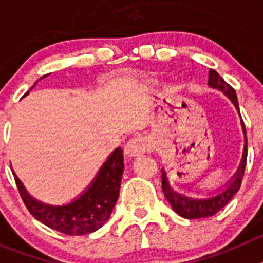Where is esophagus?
I'll return each mask as SVG.
<instances>
[{
  "mask_svg": "<svg viewBox=\"0 0 263 263\" xmlns=\"http://www.w3.org/2000/svg\"><path fill=\"white\" fill-rule=\"evenodd\" d=\"M148 148V142L147 139H145L143 137L138 136V137H134L126 143L125 146V154L127 157L133 158V157H139L141 154L147 152Z\"/></svg>",
  "mask_w": 263,
  "mask_h": 263,
  "instance_id": "1",
  "label": "esophagus"
}]
</instances>
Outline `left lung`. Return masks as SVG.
I'll list each match as a JSON object with an SVG mask.
<instances>
[{"instance_id": "1", "label": "left lung", "mask_w": 263, "mask_h": 263, "mask_svg": "<svg viewBox=\"0 0 263 263\" xmlns=\"http://www.w3.org/2000/svg\"><path fill=\"white\" fill-rule=\"evenodd\" d=\"M208 85L224 92L233 101L236 108L238 109L236 90L228 84V83H225L224 79L218 75L215 69H210V72H208ZM243 130H245V125H243ZM245 141L246 143L245 147H243L242 160H241L240 168L237 170V174L234 176V179L227 185L225 191L220 192V194L215 195V196L210 197V199H190V197L183 196L179 192L174 191L173 188L170 187L168 182H167L164 170H162V176H160L162 178V190H163V194L166 196L167 201L171 204L173 210L179 216H182L184 218L211 217V216L216 215L220 210H222L232 200V197L240 190L241 183H242L243 173H245L246 157H248V139H245Z\"/></svg>"}]
</instances>
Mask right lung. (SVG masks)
<instances>
[{"mask_svg":"<svg viewBox=\"0 0 263 263\" xmlns=\"http://www.w3.org/2000/svg\"><path fill=\"white\" fill-rule=\"evenodd\" d=\"M36 83H34L30 89L35 87ZM27 93L29 92H26ZM122 173L124 154L122 148L118 147L111 153L97 174L92 185L84 194L67 205L58 206L47 205L35 200L27 194L20 179L15 175L14 179L27 211L38 221L60 233L68 236H83L97 231L106 222L118 199Z\"/></svg>","mask_w":263,"mask_h":263,"instance_id":"obj_1","label":"right lung"}]
</instances>
